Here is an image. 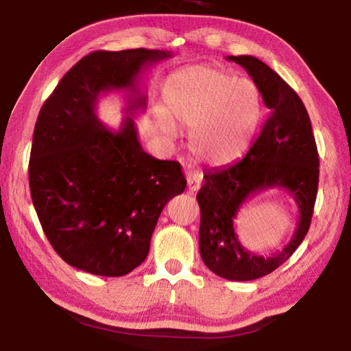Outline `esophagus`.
Wrapping results in <instances>:
<instances>
[{
	"label": "esophagus",
	"instance_id": "obj_1",
	"mask_svg": "<svg viewBox=\"0 0 351 351\" xmlns=\"http://www.w3.org/2000/svg\"><path fill=\"white\" fill-rule=\"evenodd\" d=\"M201 182H203V178H201V175H199V173H192V175H189V180H187L189 192H190V193L198 192L199 187H201Z\"/></svg>",
	"mask_w": 351,
	"mask_h": 351
}]
</instances>
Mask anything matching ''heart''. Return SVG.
<instances>
[{"mask_svg": "<svg viewBox=\"0 0 351 351\" xmlns=\"http://www.w3.org/2000/svg\"><path fill=\"white\" fill-rule=\"evenodd\" d=\"M164 110L154 114L165 138L189 130V148L201 164L219 167L245 154L261 119V94L249 79L224 69L195 66L170 77Z\"/></svg>", "mask_w": 351, "mask_h": 351, "instance_id": "1", "label": "heart"}]
</instances>
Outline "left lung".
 <instances>
[{
    "label": "left lung",
    "mask_w": 351,
    "mask_h": 351,
    "mask_svg": "<svg viewBox=\"0 0 351 351\" xmlns=\"http://www.w3.org/2000/svg\"><path fill=\"white\" fill-rule=\"evenodd\" d=\"M260 90L269 116L241 161L204 175L197 195L199 254L204 265L228 280H255L287 261L310 229L319 186V154L306 108L297 93L268 64L252 56L228 57ZM268 188H283L300 207L293 239L282 252L263 258L241 246L233 221L247 199Z\"/></svg>",
    "instance_id": "8db88e82"
}]
</instances>
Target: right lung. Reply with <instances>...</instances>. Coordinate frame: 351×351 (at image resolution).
Masks as SVG:
<instances>
[{
    "instance_id": "1",
    "label": "right lung",
    "mask_w": 351,
    "mask_h": 351,
    "mask_svg": "<svg viewBox=\"0 0 351 351\" xmlns=\"http://www.w3.org/2000/svg\"><path fill=\"white\" fill-rule=\"evenodd\" d=\"M169 51H96L58 82L35 123L29 186L47 240L77 269L121 277L147 258L158 218L184 192L181 164L142 150L133 117L117 132L95 106L111 90L128 94L126 114L144 111L138 83Z\"/></svg>"
}]
</instances>
